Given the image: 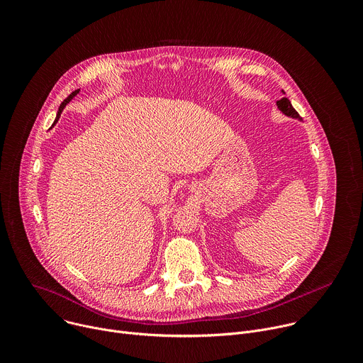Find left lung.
<instances>
[{"label":"left lung","mask_w":363,"mask_h":363,"mask_svg":"<svg viewBox=\"0 0 363 363\" xmlns=\"http://www.w3.org/2000/svg\"><path fill=\"white\" fill-rule=\"evenodd\" d=\"M277 107H279V110L280 111H283L286 116H289V117H294V118H301V116H299V113L294 108V106L291 104V101H289V99L287 97H283V99H280V100H277Z\"/></svg>","instance_id":"1"}]
</instances>
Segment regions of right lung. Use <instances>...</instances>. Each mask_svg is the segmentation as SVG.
Wrapping results in <instances>:
<instances>
[{"label":"right lung","instance_id":"right-lung-1","mask_svg":"<svg viewBox=\"0 0 363 363\" xmlns=\"http://www.w3.org/2000/svg\"><path fill=\"white\" fill-rule=\"evenodd\" d=\"M79 91H80V90H76V91H72V93H71V94H69V96H68V97H67V99H65V100H64V101H62V103L60 104V107H58V111H57V117H55V121H54V124H55V123L58 121V118H60V114H61L62 108L65 107V104H67V103H68V101H69V100H71L72 97H74V96H77V94H79Z\"/></svg>","mask_w":363,"mask_h":363}]
</instances>
